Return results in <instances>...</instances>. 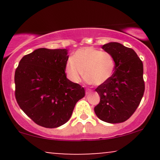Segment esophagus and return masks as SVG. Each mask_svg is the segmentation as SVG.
Instances as JSON below:
<instances>
[{
	"label": "esophagus",
	"instance_id": "obj_1",
	"mask_svg": "<svg viewBox=\"0 0 160 160\" xmlns=\"http://www.w3.org/2000/svg\"><path fill=\"white\" fill-rule=\"evenodd\" d=\"M90 92H91V89H86V95L89 94V93H90Z\"/></svg>",
	"mask_w": 160,
	"mask_h": 160
}]
</instances>
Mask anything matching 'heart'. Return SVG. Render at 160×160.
<instances>
[{
	"label": "heart",
	"instance_id": "b5f03b06",
	"mask_svg": "<svg viewBox=\"0 0 160 160\" xmlns=\"http://www.w3.org/2000/svg\"><path fill=\"white\" fill-rule=\"evenodd\" d=\"M114 69L115 61L110 53L87 47L73 54L66 63L65 71L69 80L76 83L84 74L88 82L101 85L111 78Z\"/></svg>",
	"mask_w": 160,
	"mask_h": 160
}]
</instances>
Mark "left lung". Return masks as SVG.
Wrapping results in <instances>:
<instances>
[{
	"label": "left lung",
	"instance_id": "1",
	"mask_svg": "<svg viewBox=\"0 0 160 160\" xmlns=\"http://www.w3.org/2000/svg\"><path fill=\"white\" fill-rule=\"evenodd\" d=\"M113 56L115 69L107 82L95 89L100 102L94 111L101 120L119 123L135 113L144 92L143 63L132 49L111 42L102 46Z\"/></svg>",
	"mask_w": 160,
	"mask_h": 160
}]
</instances>
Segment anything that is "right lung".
<instances>
[{"instance_id": "add662e5", "label": "right lung", "mask_w": 160, "mask_h": 160, "mask_svg": "<svg viewBox=\"0 0 160 160\" xmlns=\"http://www.w3.org/2000/svg\"><path fill=\"white\" fill-rule=\"evenodd\" d=\"M66 49L40 48L25 55L15 71L18 104L36 124L56 128L72 115L75 104L85 95L80 84L66 78Z\"/></svg>"}]
</instances>
